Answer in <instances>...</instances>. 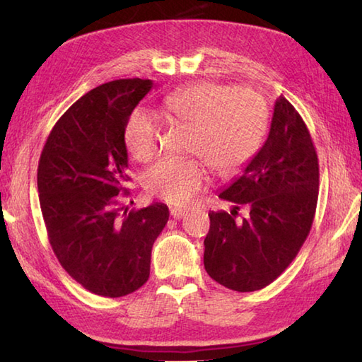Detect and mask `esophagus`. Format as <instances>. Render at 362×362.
Here are the masks:
<instances>
[{"label":"esophagus","instance_id":"1","mask_svg":"<svg viewBox=\"0 0 362 362\" xmlns=\"http://www.w3.org/2000/svg\"><path fill=\"white\" fill-rule=\"evenodd\" d=\"M187 214V210L185 209H173L171 210V216L174 218V219H182L183 216H185Z\"/></svg>","mask_w":362,"mask_h":362}]
</instances>
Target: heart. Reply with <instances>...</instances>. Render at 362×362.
<instances>
[{"mask_svg":"<svg viewBox=\"0 0 362 362\" xmlns=\"http://www.w3.org/2000/svg\"><path fill=\"white\" fill-rule=\"evenodd\" d=\"M163 112L191 129L188 151L197 153L222 175L236 171L257 152L266 129V112L255 93L214 82H199L165 98ZM124 144L138 163L158 148V124L151 113L135 110L124 127ZM144 188L163 201L183 205L206 182L209 173L197 158H161L146 171Z\"/></svg>","mask_w":362,"mask_h":362,"instance_id":"obj_1","label":"heart"}]
</instances>
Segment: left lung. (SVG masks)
<instances>
[{
    "label": "left lung",
    "mask_w": 362,
    "mask_h": 362,
    "mask_svg": "<svg viewBox=\"0 0 362 362\" xmlns=\"http://www.w3.org/2000/svg\"><path fill=\"white\" fill-rule=\"evenodd\" d=\"M319 194V161L305 121L286 98L275 101L271 129L247 166L221 191L233 210L211 211L204 266L238 292L266 288L308 236ZM250 213L238 220L237 210Z\"/></svg>",
    "instance_id": "8db88e82"
}]
</instances>
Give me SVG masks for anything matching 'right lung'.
I'll return each instance as SVG.
<instances>
[{
    "mask_svg": "<svg viewBox=\"0 0 362 362\" xmlns=\"http://www.w3.org/2000/svg\"><path fill=\"white\" fill-rule=\"evenodd\" d=\"M149 79L103 83L68 109L46 140L37 171L38 199L59 263L87 291L122 297L149 279L153 241L169 210L151 204L119 213L127 196L124 127L152 88Z\"/></svg>",
    "mask_w": 362,
    "mask_h": 362,
    "instance_id": "right-lung-1",
    "label": "right lung"
}]
</instances>
